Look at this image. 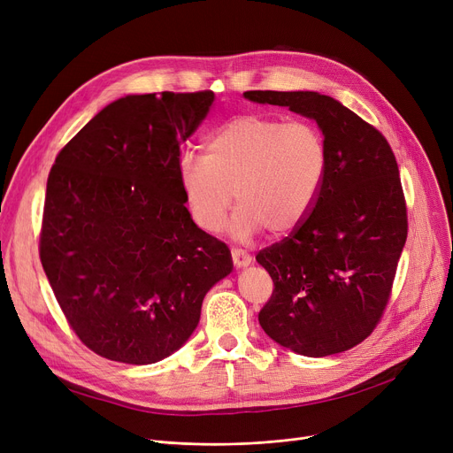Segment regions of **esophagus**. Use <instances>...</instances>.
Instances as JSON below:
<instances>
[{"instance_id":"esophagus-1","label":"esophagus","mask_w":453,"mask_h":453,"mask_svg":"<svg viewBox=\"0 0 453 453\" xmlns=\"http://www.w3.org/2000/svg\"><path fill=\"white\" fill-rule=\"evenodd\" d=\"M231 258H233V265H234L236 268H246V266L251 265V255L246 253V251L241 250V248H233V250H231Z\"/></svg>"}]
</instances>
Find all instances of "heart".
Listing matches in <instances>:
<instances>
[{"label":"heart","mask_w":453,"mask_h":453,"mask_svg":"<svg viewBox=\"0 0 453 453\" xmlns=\"http://www.w3.org/2000/svg\"><path fill=\"white\" fill-rule=\"evenodd\" d=\"M205 152L180 157L190 214L202 229L217 233L234 198L233 233L241 239L263 227L272 234L296 229L314 205L326 171L318 127L266 115L231 119L209 137Z\"/></svg>","instance_id":"heart-1"}]
</instances>
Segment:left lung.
Segmentation results:
<instances>
[{"mask_svg": "<svg viewBox=\"0 0 453 453\" xmlns=\"http://www.w3.org/2000/svg\"><path fill=\"white\" fill-rule=\"evenodd\" d=\"M253 103L316 119L326 171L314 205L257 263L273 292L258 323L279 345L328 356L362 343L382 319L408 239L398 165L382 132L316 91H246Z\"/></svg>", "mask_w": 453, "mask_h": 453, "instance_id": "obj_1", "label": "left lung"}]
</instances>
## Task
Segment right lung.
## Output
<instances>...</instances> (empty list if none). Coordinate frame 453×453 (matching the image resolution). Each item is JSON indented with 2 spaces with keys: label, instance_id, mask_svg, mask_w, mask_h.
<instances>
[{
  "label": "right lung",
  "instance_id": "obj_1",
  "mask_svg": "<svg viewBox=\"0 0 453 453\" xmlns=\"http://www.w3.org/2000/svg\"><path fill=\"white\" fill-rule=\"evenodd\" d=\"M214 93L128 95L58 152L47 178L40 260L67 325L95 354L147 365L180 349L229 248L185 207L181 142Z\"/></svg>",
  "mask_w": 453,
  "mask_h": 453
}]
</instances>
